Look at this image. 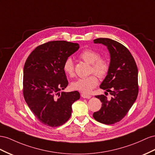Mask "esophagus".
<instances>
[{"label":"esophagus","instance_id":"34e87169","mask_svg":"<svg viewBox=\"0 0 155 155\" xmlns=\"http://www.w3.org/2000/svg\"><path fill=\"white\" fill-rule=\"evenodd\" d=\"M81 97L83 98H87V99H89L91 98V97L90 95H87V94H81Z\"/></svg>","mask_w":155,"mask_h":155}]
</instances>
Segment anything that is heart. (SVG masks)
Segmentation results:
<instances>
[{"mask_svg":"<svg viewBox=\"0 0 155 155\" xmlns=\"http://www.w3.org/2000/svg\"><path fill=\"white\" fill-rule=\"evenodd\" d=\"M80 58L90 64H91V73L94 74L100 78L105 77L110 69V63L106 58L100 57V54L92 49H86L80 54ZM64 72L69 76L72 77L74 75V66L71 58H66L63 64ZM98 80L95 75L87 78H78L72 83V87L74 89L88 94L98 85Z\"/></svg>","mask_w":155,"mask_h":155,"instance_id":"b5f03b06","label":"heart"}]
</instances>
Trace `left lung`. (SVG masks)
Segmentation results:
<instances>
[{
    "mask_svg": "<svg viewBox=\"0 0 155 155\" xmlns=\"http://www.w3.org/2000/svg\"><path fill=\"white\" fill-rule=\"evenodd\" d=\"M94 43L104 45L110 53V69L100 88L112 97L108 100L103 94L96 96L102 104L93 117L101 123L112 124L122 119L135 102L138 94V72L130 52L123 44L102 38L94 40Z\"/></svg>",
    "mask_w": 155,
    "mask_h": 155,
    "instance_id": "8db88e82",
    "label": "left lung"
}]
</instances>
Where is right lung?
<instances>
[{
	"mask_svg": "<svg viewBox=\"0 0 155 155\" xmlns=\"http://www.w3.org/2000/svg\"><path fill=\"white\" fill-rule=\"evenodd\" d=\"M79 48L76 43L51 41L35 48L25 63L23 95L31 111L41 123L57 127L67 121L78 91L66 93L68 82L63 70L66 58Z\"/></svg>",
	"mask_w": 155,
	"mask_h": 155,
	"instance_id": "obj_1",
	"label": "right lung"
}]
</instances>
